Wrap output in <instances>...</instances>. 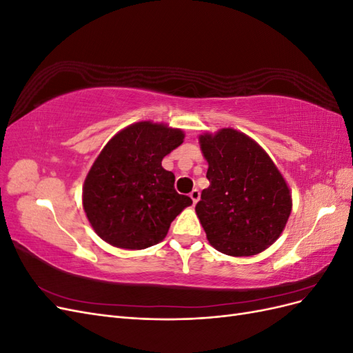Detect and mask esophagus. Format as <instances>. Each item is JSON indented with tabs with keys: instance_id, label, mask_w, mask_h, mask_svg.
Returning a JSON list of instances; mask_svg holds the SVG:
<instances>
[{
	"instance_id": "34e87169",
	"label": "esophagus",
	"mask_w": 353,
	"mask_h": 353,
	"mask_svg": "<svg viewBox=\"0 0 353 353\" xmlns=\"http://www.w3.org/2000/svg\"><path fill=\"white\" fill-rule=\"evenodd\" d=\"M190 197H191V200H193V205H196V203H197L199 199H200V191H199L197 188H194V190L190 193Z\"/></svg>"
}]
</instances>
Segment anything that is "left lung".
I'll return each mask as SVG.
<instances>
[{"instance_id":"8db88e82","label":"left lung","mask_w":353,"mask_h":353,"mask_svg":"<svg viewBox=\"0 0 353 353\" xmlns=\"http://www.w3.org/2000/svg\"><path fill=\"white\" fill-rule=\"evenodd\" d=\"M199 140L210 185L201 191L196 212L208 240L230 256L263 252L280 237L292 212L280 170L261 145L231 128Z\"/></svg>"}]
</instances>
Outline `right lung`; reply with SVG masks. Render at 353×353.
I'll use <instances>...</instances> for the list:
<instances>
[{
    "label": "right lung",
    "instance_id": "1",
    "mask_svg": "<svg viewBox=\"0 0 353 353\" xmlns=\"http://www.w3.org/2000/svg\"><path fill=\"white\" fill-rule=\"evenodd\" d=\"M183 140L181 130L138 122L105 144L82 190L85 213L104 241L121 249L150 248L193 203L176 193L175 175L162 168V159Z\"/></svg>",
    "mask_w": 353,
    "mask_h": 353
}]
</instances>
